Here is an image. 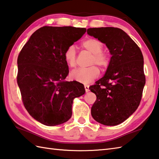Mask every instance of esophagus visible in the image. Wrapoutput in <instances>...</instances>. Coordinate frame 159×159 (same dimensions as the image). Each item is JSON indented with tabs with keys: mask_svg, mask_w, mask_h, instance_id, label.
<instances>
[{
	"mask_svg": "<svg viewBox=\"0 0 159 159\" xmlns=\"http://www.w3.org/2000/svg\"><path fill=\"white\" fill-rule=\"evenodd\" d=\"M84 88H85L86 92H89V85H85V86H84Z\"/></svg>",
	"mask_w": 159,
	"mask_h": 159,
	"instance_id": "esophagus-1",
	"label": "esophagus"
}]
</instances>
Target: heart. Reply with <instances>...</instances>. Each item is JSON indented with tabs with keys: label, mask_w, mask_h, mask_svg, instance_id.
Returning a JSON list of instances; mask_svg holds the SVG:
<instances>
[{
	"label": "heart",
	"mask_w": 159,
	"mask_h": 159,
	"mask_svg": "<svg viewBox=\"0 0 159 159\" xmlns=\"http://www.w3.org/2000/svg\"><path fill=\"white\" fill-rule=\"evenodd\" d=\"M82 46L86 50L93 54L91 64H96L101 68H105L109 62L108 56L102 51L103 44L101 41L95 38H89L82 42ZM68 66L74 67L76 65V49L75 46L68 47L64 54ZM99 75V70L96 66L88 68H80L70 73L71 79L80 83L88 84L97 78Z\"/></svg>",
	"instance_id": "1"
}]
</instances>
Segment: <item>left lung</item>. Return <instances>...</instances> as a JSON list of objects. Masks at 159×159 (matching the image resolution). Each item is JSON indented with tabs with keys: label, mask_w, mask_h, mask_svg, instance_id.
Wrapping results in <instances>:
<instances>
[{
	"label": "left lung",
	"mask_w": 159,
	"mask_h": 159,
	"mask_svg": "<svg viewBox=\"0 0 159 159\" xmlns=\"http://www.w3.org/2000/svg\"><path fill=\"white\" fill-rule=\"evenodd\" d=\"M87 34L106 44L112 55L105 75L89 87L97 97L92 116L105 125L120 124L140 104L145 84L143 54L121 29L89 28Z\"/></svg>",
	"instance_id": "1"
}]
</instances>
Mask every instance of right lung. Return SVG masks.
Here are the masks:
<instances>
[{
    "instance_id": "add662e5",
    "label": "right lung",
    "mask_w": 159,
    "mask_h": 159,
    "mask_svg": "<svg viewBox=\"0 0 159 159\" xmlns=\"http://www.w3.org/2000/svg\"><path fill=\"white\" fill-rule=\"evenodd\" d=\"M86 31L44 26L31 35L18 55L17 82L22 102L32 117L45 125L69 120L73 99L85 93L82 84L64 81L69 70L64 54Z\"/></svg>"
}]
</instances>
